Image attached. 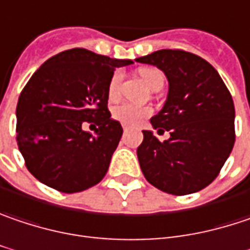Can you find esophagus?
Masks as SVG:
<instances>
[{
	"mask_svg": "<svg viewBox=\"0 0 250 250\" xmlns=\"http://www.w3.org/2000/svg\"><path fill=\"white\" fill-rule=\"evenodd\" d=\"M123 131H125V133H127V131H128V127H123Z\"/></svg>",
	"mask_w": 250,
	"mask_h": 250,
	"instance_id": "1",
	"label": "esophagus"
}]
</instances>
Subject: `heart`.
I'll return each instance as SVG.
<instances>
[{
	"instance_id": "1",
	"label": "heart",
	"mask_w": 250,
	"mask_h": 250,
	"mask_svg": "<svg viewBox=\"0 0 250 250\" xmlns=\"http://www.w3.org/2000/svg\"><path fill=\"white\" fill-rule=\"evenodd\" d=\"M140 78L144 82L150 89H158L163 87L164 84V75L163 72H160L158 69L154 67H141L139 70ZM120 82H122V76L119 72H116L111 76L110 82H109V87H107V95L110 100H116L120 93ZM151 114V110L148 107H143V106H137V104H131V103H122L113 107L111 110V116L114 120L120 122L125 125H140L144 119H147Z\"/></svg>"
}]
</instances>
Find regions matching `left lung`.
Segmentation results:
<instances>
[{"instance_id": "1", "label": "left lung", "mask_w": 250, "mask_h": 250, "mask_svg": "<svg viewBox=\"0 0 250 250\" xmlns=\"http://www.w3.org/2000/svg\"><path fill=\"white\" fill-rule=\"evenodd\" d=\"M154 65L168 79L164 107L150 120L163 143L143 131L137 148L140 167L155 188L187 195L201 191L218 177L235 144V106L215 67L198 55L161 49L136 59Z\"/></svg>"}]
</instances>
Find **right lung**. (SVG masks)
I'll list each match as a JSON object with an SVG mask.
<instances>
[{
    "instance_id": "add662e5",
    "label": "right lung",
    "mask_w": 250,
    "mask_h": 250,
    "mask_svg": "<svg viewBox=\"0 0 250 250\" xmlns=\"http://www.w3.org/2000/svg\"><path fill=\"white\" fill-rule=\"evenodd\" d=\"M131 63L75 48L32 75L17 104V143L37 180L66 194L103 180L123 134L107 109V87L116 67ZM86 123L98 125L95 135Z\"/></svg>"
}]
</instances>
